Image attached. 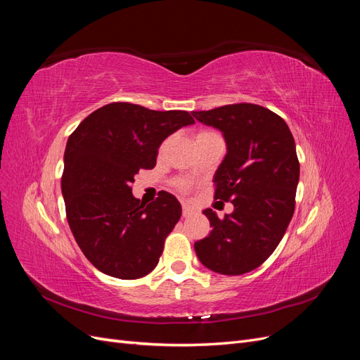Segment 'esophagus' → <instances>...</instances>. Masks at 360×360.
I'll return each instance as SVG.
<instances>
[{
    "label": "esophagus",
    "instance_id": "esophagus-1",
    "mask_svg": "<svg viewBox=\"0 0 360 360\" xmlns=\"http://www.w3.org/2000/svg\"><path fill=\"white\" fill-rule=\"evenodd\" d=\"M181 209H183V216L188 217L193 213V209L188 204V202H181Z\"/></svg>",
    "mask_w": 360,
    "mask_h": 360
}]
</instances>
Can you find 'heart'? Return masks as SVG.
Instances as JSON below:
<instances>
[{"instance_id":"1","label":"heart","mask_w":360,"mask_h":360,"mask_svg":"<svg viewBox=\"0 0 360 360\" xmlns=\"http://www.w3.org/2000/svg\"><path fill=\"white\" fill-rule=\"evenodd\" d=\"M213 132H207V130H201V132H198L197 134V136H195V139L197 138H202V136H207V135H212ZM179 189L180 191H188V184L186 183H183V181H180L179 183Z\"/></svg>"}]
</instances>
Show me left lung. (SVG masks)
Listing matches in <instances>:
<instances>
[{
	"label": "left lung",
	"mask_w": 360,
	"mask_h": 360,
	"mask_svg": "<svg viewBox=\"0 0 360 360\" xmlns=\"http://www.w3.org/2000/svg\"><path fill=\"white\" fill-rule=\"evenodd\" d=\"M202 124L219 129L226 155L214 174V200L231 201L234 212L219 219L212 209V231L193 248L201 263L221 275H243L274 254L296 205L300 165L287 123L254 103L193 111Z\"/></svg>",
	"instance_id": "obj_1"
}]
</instances>
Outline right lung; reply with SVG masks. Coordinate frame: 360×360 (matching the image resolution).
<instances>
[{
    "mask_svg": "<svg viewBox=\"0 0 360 360\" xmlns=\"http://www.w3.org/2000/svg\"><path fill=\"white\" fill-rule=\"evenodd\" d=\"M188 111H153L114 102L84 118L64 151L61 192L68 222L86 259L102 274L138 279L158 266L165 238L181 216L162 191L141 204L130 184L156 165L163 139L193 124Z\"/></svg>",
    "mask_w": 360,
    "mask_h": 360,
    "instance_id": "right-lung-1",
    "label": "right lung"
}]
</instances>
